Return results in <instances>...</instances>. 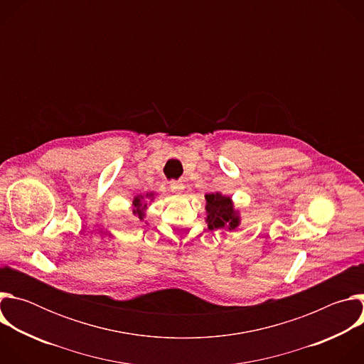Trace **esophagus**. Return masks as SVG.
<instances>
[{"label": "esophagus", "mask_w": 364, "mask_h": 364, "mask_svg": "<svg viewBox=\"0 0 364 364\" xmlns=\"http://www.w3.org/2000/svg\"><path fill=\"white\" fill-rule=\"evenodd\" d=\"M171 191L173 193H181L184 190V184L181 181H171Z\"/></svg>", "instance_id": "34e87169"}]
</instances>
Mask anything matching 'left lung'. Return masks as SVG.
Returning <instances> with one entry per match:
<instances>
[{
  "mask_svg": "<svg viewBox=\"0 0 364 364\" xmlns=\"http://www.w3.org/2000/svg\"><path fill=\"white\" fill-rule=\"evenodd\" d=\"M205 223L210 230L228 229L235 230L240 225L239 212L235 210L233 201L229 196L220 193L205 194Z\"/></svg>",
  "mask_w": 364,
  "mask_h": 364,
  "instance_id": "obj_1",
  "label": "left lung"
}]
</instances>
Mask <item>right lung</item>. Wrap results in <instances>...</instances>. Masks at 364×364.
Instances as JSON below:
<instances>
[{"instance_id": "obj_1", "label": "right lung", "mask_w": 364, "mask_h": 364, "mask_svg": "<svg viewBox=\"0 0 364 364\" xmlns=\"http://www.w3.org/2000/svg\"><path fill=\"white\" fill-rule=\"evenodd\" d=\"M154 193H146L145 196H136L132 200V213L139 220H144L145 218V209H146V200H152Z\"/></svg>"}]
</instances>
